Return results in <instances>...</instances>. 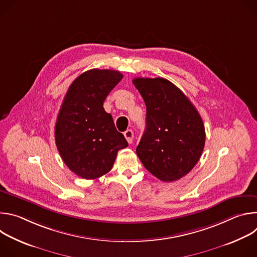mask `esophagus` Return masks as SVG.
Wrapping results in <instances>:
<instances>
[{
	"mask_svg": "<svg viewBox=\"0 0 257 257\" xmlns=\"http://www.w3.org/2000/svg\"><path fill=\"white\" fill-rule=\"evenodd\" d=\"M124 136H125V138H126V140H127V142L129 143V144H131L132 142H133V137H134V133H133V131L132 130H127V131H125L124 132Z\"/></svg>",
	"mask_w": 257,
	"mask_h": 257,
	"instance_id": "34e87169",
	"label": "esophagus"
}]
</instances>
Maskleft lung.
<instances>
[{
    "label": "left lung",
    "instance_id": "1",
    "mask_svg": "<svg viewBox=\"0 0 257 257\" xmlns=\"http://www.w3.org/2000/svg\"><path fill=\"white\" fill-rule=\"evenodd\" d=\"M146 105V128L136 149L145 169L164 182L187 175L205 143L202 119L189 98L165 78H135Z\"/></svg>",
    "mask_w": 257,
    "mask_h": 257
}]
</instances>
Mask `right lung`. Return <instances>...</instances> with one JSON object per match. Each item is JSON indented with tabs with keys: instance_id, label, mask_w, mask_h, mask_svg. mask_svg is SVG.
Instances as JSON below:
<instances>
[{
	"instance_id": "obj_1",
	"label": "right lung",
	"mask_w": 257,
	"mask_h": 257,
	"mask_svg": "<svg viewBox=\"0 0 257 257\" xmlns=\"http://www.w3.org/2000/svg\"><path fill=\"white\" fill-rule=\"evenodd\" d=\"M116 70H88L70 85L55 126L57 149L78 177L96 179L111 171L120 150L128 146L103 101L121 81Z\"/></svg>"
}]
</instances>
